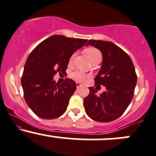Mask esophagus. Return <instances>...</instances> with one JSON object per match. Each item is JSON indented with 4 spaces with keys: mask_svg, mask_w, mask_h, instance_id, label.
Returning <instances> with one entry per match:
<instances>
[{
    "mask_svg": "<svg viewBox=\"0 0 156 156\" xmlns=\"http://www.w3.org/2000/svg\"><path fill=\"white\" fill-rule=\"evenodd\" d=\"M76 87H77V89H80V88L82 87L83 86H82V85H81L80 83L77 82V83H76Z\"/></svg>",
    "mask_w": 156,
    "mask_h": 156,
    "instance_id": "obj_1",
    "label": "esophagus"
}]
</instances>
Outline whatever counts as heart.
Returning a JSON list of instances; mask_svg holds the SVG:
<instances>
[{
	"label": "heart",
	"instance_id": "obj_1",
	"mask_svg": "<svg viewBox=\"0 0 156 156\" xmlns=\"http://www.w3.org/2000/svg\"><path fill=\"white\" fill-rule=\"evenodd\" d=\"M85 52H86L87 55H88V57H90V59L91 60L92 62H94L96 60H101V53L99 49L93 48V47H89V48L85 49ZM75 56V53H74L72 55V56L69 58V62H72L74 60ZM72 76L74 79H75L78 81H81L83 82L86 80V78H87L88 75L87 74H85L83 72L80 71V70H77L75 71L72 74Z\"/></svg>",
	"mask_w": 156,
	"mask_h": 156
}]
</instances>
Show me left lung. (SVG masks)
Here are the masks:
<instances>
[{"instance_id":"obj_1","label":"left lung","mask_w":156,"mask_h":156,"mask_svg":"<svg viewBox=\"0 0 156 156\" xmlns=\"http://www.w3.org/2000/svg\"><path fill=\"white\" fill-rule=\"evenodd\" d=\"M99 49L102 64L94 78L95 85L105 86L99 96L94 87L83 99L87 114L92 119L108 122L117 119L125 112L133 98L137 75L132 59L122 48L111 42L90 39L87 45Z\"/></svg>"}]
</instances>
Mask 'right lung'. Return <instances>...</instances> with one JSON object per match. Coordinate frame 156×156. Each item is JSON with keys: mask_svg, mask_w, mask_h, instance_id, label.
Instances as JSON below:
<instances>
[{"mask_svg": "<svg viewBox=\"0 0 156 156\" xmlns=\"http://www.w3.org/2000/svg\"><path fill=\"white\" fill-rule=\"evenodd\" d=\"M87 42V39L54 35L30 52L21 81L26 103L36 115L52 119L66 111L70 97L76 90V83L66 78L60 84L53 77L57 73H66L70 57Z\"/></svg>", "mask_w": 156, "mask_h": 156, "instance_id": "1", "label": "right lung"}]
</instances>
